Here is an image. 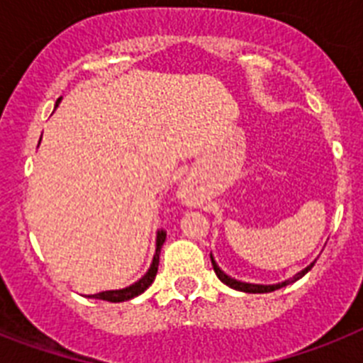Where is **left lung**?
I'll use <instances>...</instances> for the list:
<instances>
[{
  "label": "left lung",
  "instance_id": "obj_1",
  "mask_svg": "<svg viewBox=\"0 0 363 363\" xmlns=\"http://www.w3.org/2000/svg\"><path fill=\"white\" fill-rule=\"evenodd\" d=\"M211 262H213V267H214V272H216V277L220 278V280L223 281V284L229 285L230 289L242 291V293H252V294H258V293H259V294H264V293H272V291L281 289V287H285V285L294 284V281L300 280L301 277H306L307 272H309L311 269H313V265H314V262H316V259H314L313 264L307 265L306 269H301L300 272H296V274H294L293 278H289V280L280 281V284H272V285H264V284H249V281H240V280H236V278H230L229 274H227V272L221 271V269L218 267L216 259H214V256H213V255H211Z\"/></svg>",
  "mask_w": 363,
  "mask_h": 363
}]
</instances>
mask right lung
Segmentation results:
<instances>
[{
  "instance_id": "right-lung-1",
  "label": "right lung",
  "mask_w": 363,
  "mask_h": 363,
  "mask_svg": "<svg viewBox=\"0 0 363 363\" xmlns=\"http://www.w3.org/2000/svg\"><path fill=\"white\" fill-rule=\"evenodd\" d=\"M60 101H62V98L56 101V107H54V111L57 108ZM165 236L167 234L163 233V230H158V233H156V251H154L152 262H150V267L147 269V272L143 274L142 278H140V280L134 281V284L129 285V287H123V289L101 291V293L89 294V298H96V300H105V301H114V303H116V301L133 300V298L138 296V294L145 293V291L150 287V284L154 281V278H156V272H158L160 252H162V245H163V242H165Z\"/></svg>"
}]
</instances>
